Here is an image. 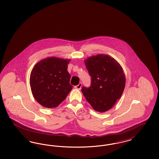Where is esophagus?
<instances>
[{
	"label": "esophagus",
	"instance_id": "34e87169",
	"mask_svg": "<svg viewBox=\"0 0 159 159\" xmlns=\"http://www.w3.org/2000/svg\"><path fill=\"white\" fill-rule=\"evenodd\" d=\"M82 83H79L78 84V85L75 86V89H78V90H80L81 88H82Z\"/></svg>",
	"mask_w": 159,
	"mask_h": 159
}]
</instances>
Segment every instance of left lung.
<instances>
[{"mask_svg":"<svg viewBox=\"0 0 159 159\" xmlns=\"http://www.w3.org/2000/svg\"><path fill=\"white\" fill-rule=\"evenodd\" d=\"M91 77L89 88L83 87V95L95 111L104 112L121 98L125 85V77L121 65L105 54L89 57L84 60Z\"/></svg>","mask_w":159,"mask_h":159,"instance_id":"left-lung-1","label":"left lung"}]
</instances>
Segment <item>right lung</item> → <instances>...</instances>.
<instances>
[{
	"label": "right lung",
	"instance_id": "obj_1",
	"mask_svg": "<svg viewBox=\"0 0 159 159\" xmlns=\"http://www.w3.org/2000/svg\"><path fill=\"white\" fill-rule=\"evenodd\" d=\"M70 60L56 57L44 58L33 68L30 79L32 95L45 108L58 107L73 88L67 71Z\"/></svg>",
	"mask_w": 159,
	"mask_h": 159
}]
</instances>
